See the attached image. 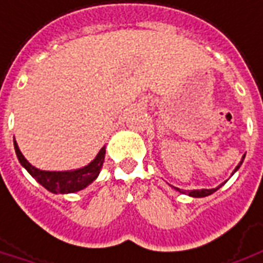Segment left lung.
Wrapping results in <instances>:
<instances>
[{"label":"left lung","mask_w":263,"mask_h":263,"mask_svg":"<svg viewBox=\"0 0 263 263\" xmlns=\"http://www.w3.org/2000/svg\"><path fill=\"white\" fill-rule=\"evenodd\" d=\"M244 158H245V155H244V157H242V160L239 161L238 165L235 166V170H234V171H233V174H235V172L238 171L239 166H241V164H242V161H244ZM233 174H231V175H233ZM226 182H227V181H226ZM226 182H223L221 185H218L217 187H213V189H193V191H183V189H179V187H175V186H172V187H174L175 191H178V192L183 193V195H187V196H192V197H206V196H209V195H212V193L216 192L217 189H220V187L223 186V185H224V183H226Z\"/></svg>","instance_id":"obj_1"}]
</instances>
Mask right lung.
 Wrapping results in <instances>:
<instances>
[{"instance_id": "add662e5", "label": "right lung", "mask_w": 263, "mask_h": 263, "mask_svg": "<svg viewBox=\"0 0 263 263\" xmlns=\"http://www.w3.org/2000/svg\"><path fill=\"white\" fill-rule=\"evenodd\" d=\"M13 147H15V153H16L21 165L24 166L42 186L55 195L78 192V191L85 189L88 185H91L102 170L103 162H105V154H106V148L103 145L97 157L88 165L81 166L78 170H71V171H43V170H39L32 165L29 161L25 158L24 154L19 150L15 139H13Z\"/></svg>"}]
</instances>
